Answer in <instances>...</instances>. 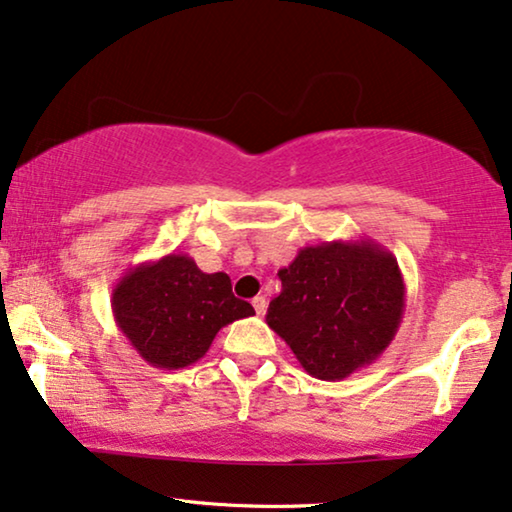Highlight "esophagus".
<instances>
[{"mask_svg": "<svg viewBox=\"0 0 512 512\" xmlns=\"http://www.w3.org/2000/svg\"><path fill=\"white\" fill-rule=\"evenodd\" d=\"M251 305H254V310H256L258 317H263L265 307H268V300H265V296H256L254 300H251Z\"/></svg>", "mask_w": 512, "mask_h": 512, "instance_id": "1", "label": "esophagus"}]
</instances>
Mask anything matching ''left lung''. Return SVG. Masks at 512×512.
I'll return each mask as SVG.
<instances>
[{
    "mask_svg": "<svg viewBox=\"0 0 512 512\" xmlns=\"http://www.w3.org/2000/svg\"><path fill=\"white\" fill-rule=\"evenodd\" d=\"M265 321L317 380H345L380 359L403 321L396 256L368 237L303 247L277 272Z\"/></svg>",
    "mask_w": 512,
    "mask_h": 512,
    "instance_id": "8db88e82",
    "label": "left lung"
}]
</instances>
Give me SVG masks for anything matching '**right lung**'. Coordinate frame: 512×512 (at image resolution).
<instances>
[{"label":"right lung","instance_id":"1","mask_svg":"<svg viewBox=\"0 0 512 512\" xmlns=\"http://www.w3.org/2000/svg\"><path fill=\"white\" fill-rule=\"evenodd\" d=\"M111 312L132 349L163 370L200 361L223 326L256 314L233 296L226 272L207 275L186 254L130 268L111 293Z\"/></svg>","mask_w":512,"mask_h":512}]
</instances>
